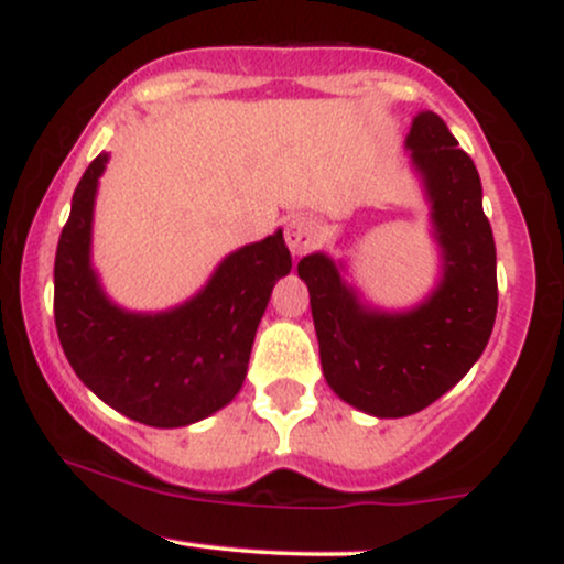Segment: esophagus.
<instances>
[{"label": "esophagus", "instance_id": "1", "mask_svg": "<svg viewBox=\"0 0 564 564\" xmlns=\"http://www.w3.org/2000/svg\"><path fill=\"white\" fill-rule=\"evenodd\" d=\"M321 238V225L313 217H294L286 223V243L291 254H304Z\"/></svg>", "mask_w": 564, "mask_h": 564}]
</instances>
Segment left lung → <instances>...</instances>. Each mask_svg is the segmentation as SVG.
<instances>
[{"label":"left lung","instance_id":"8db88e82","mask_svg":"<svg viewBox=\"0 0 564 564\" xmlns=\"http://www.w3.org/2000/svg\"><path fill=\"white\" fill-rule=\"evenodd\" d=\"M405 151L430 204L440 251L435 289L408 310H381L347 281L341 260L315 251L296 264L310 291L323 377L345 403L377 419L419 413L467 377L498 307L496 243L475 161L432 111L413 116Z\"/></svg>","mask_w":564,"mask_h":564}]
</instances>
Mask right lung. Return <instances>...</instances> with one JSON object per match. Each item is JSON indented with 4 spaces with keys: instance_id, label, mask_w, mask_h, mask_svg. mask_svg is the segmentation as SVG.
Masks as SVG:
<instances>
[{
    "instance_id": "right-lung-1",
    "label": "right lung",
    "mask_w": 564,
    "mask_h": 564,
    "mask_svg": "<svg viewBox=\"0 0 564 564\" xmlns=\"http://www.w3.org/2000/svg\"><path fill=\"white\" fill-rule=\"evenodd\" d=\"M100 153L82 174L55 254V326L76 377L106 405L148 426L196 424L241 392L251 345L278 278L283 230L230 251L206 286L161 313L116 304L93 268Z\"/></svg>"
}]
</instances>
